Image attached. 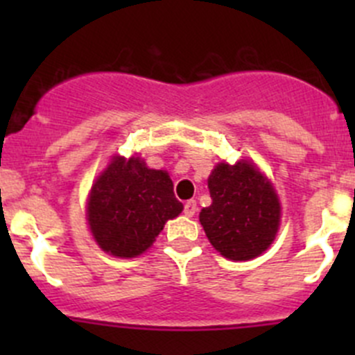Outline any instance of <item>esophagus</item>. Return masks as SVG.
<instances>
[{
    "mask_svg": "<svg viewBox=\"0 0 355 355\" xmlns=\"http://www.w3.org/2000/svg\"><path fill=\"white\" fill-rule=\"evenodd\" d=\"M196 211H198V204H196V200H187V202H185V206H184L185 216H189V218L194 216Z\"/></svg>",
    "mask_w": 355,
    "mask_h": 355,
    "instance_id": "obj_1",
    "label": "esophagus"
}]
</instances>
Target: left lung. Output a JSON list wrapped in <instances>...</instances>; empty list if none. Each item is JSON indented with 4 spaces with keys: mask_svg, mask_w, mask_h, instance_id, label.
<instances>
[{
    "mask_svg": "<svg viewBox=\"0 0 355 355\" xmlns=\"http://www.w3.org/2000/svg\"><path fill=\"white\" fill-rule=\"evenodd\" d=\"M211 206L199 221L211 245L234 261L259 256L280 225V202L273 185L249 161L220 163L207 178Z\"/></svg>",
    "mask_w": 355,
    "mask_h": 355,
    "instance_id": "obj_1",
    "label": "left lung"
}]
</instances>
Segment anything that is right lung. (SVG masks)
I'll return each instance as SVG.
<instances>
[{
	"label": "right lung",
	"instance_id": "1",
	"mask_svg": "<svg viewBox=\"0 0 355 355\" xmlns=\"http://www.w3.org/2000/svg\"><path fill=\"white\" fill-rule=\"evenodd\" d=\"M182 209L166 171L151 170L139 157L116 156L92 185L87 221L103 250L135 257Z\"/></svg>",
	"mask_w": 355,
	"mask_h": 355
}]
</instances>
